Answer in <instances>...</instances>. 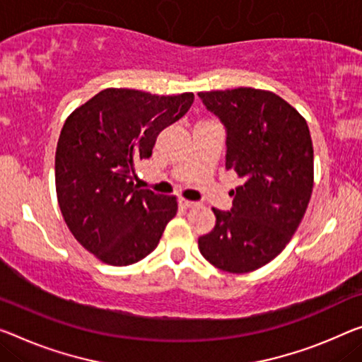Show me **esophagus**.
I'll list each match as a JSON object with an SVG mask.
<instances>
[{
  "label": "esophagus",
  "instance_id": "esophagus-1",
  "mask_svg": "<svg viewBox=\"0 0 362 362\" xmlns=\"http://www.w3.org/2000/svg\"><path fill=\"white\" fill-rule=\"evenodd\" d=\"M177 204L181 205V207L185 209H191V207H196L197 202H192V200H187V199H180L177 200Z\"/></svg>",
  "mask_w": 362,
  "mask_h": 362
}]
</instances>
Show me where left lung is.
I'll list each match as a JSON object with an SVG mask.
<instances>
[{"label": "left lung", "mask_w": 362, "mask_h": 362, "mask_svg": "<svg viewBox=\"0 0 362 362\" xmlns=\"http://www.w3.org/2000/svg\"><path fill=\"white\" fill-rule=\"evenodd\" d=\"M226 129V170L243 185L230 212L212 209L215 228L199 238L200 254L230 274L257 270L298 230L314 186V150L305 119L274 92L251 87L200 92Z\"/></svg>", "instance_id": "left-lung-1"}]
</instances>
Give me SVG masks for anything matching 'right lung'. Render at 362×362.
<instances>
[{"label": "right lung", "mask_w": 362, "mask_h": 362, "mask_svg": "<svg viewBox=\"0 0 362 362\" xmlns=\"http://www.w3.org/2000/svg\"><path fill=\"white\" fill-rule=\"evenodd\" d=\"M192 102V92L105 88L66 119L54 157L58 204L69 231L102 262H139L176 215V197L134 185V163L152 155L157 136Z\"/></svg>", "instance_id": "right-lung-1"}]
</instances>
